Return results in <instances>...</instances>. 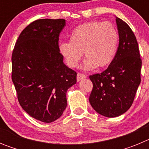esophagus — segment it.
Here are the masks:
<instances>
[{"label":"esophagus","mask_w":149,"mask_h":149,"mask_svg":"<svg viewBox=\"0 0 149 149\" xmlns=\"http://www.w3.org/2000/svg\"><path fill=\"white\" fill-rule=\"evenodd\" d=\"M86 74H82V73H77V81H81V80H82V79H84V78H86Z\"/></svg>","instance_id":"34e87169"}]
</instances>
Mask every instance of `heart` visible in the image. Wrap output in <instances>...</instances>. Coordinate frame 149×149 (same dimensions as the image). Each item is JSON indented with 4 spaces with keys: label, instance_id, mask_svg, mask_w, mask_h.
I'll return each instance as SVG.
<instances>
[{
    "label": "heart",
    "instance_id": "b5f03b06",
    "mask_svg": "<svg viewBox=\"0 0 149 149\" xmlns=\"http://www.w3.org/2000/svg\"><path fill=\"white\" fill-rule=\"evenodd\" d=\"M119 33L110 22L94 21L77 26L69 36L68 42L60 45V53L66 64L74 68L84 54V68H104L113 62L116 55Z\"/></svg>",
    "mask_w": 149,
    "mask_h": 149
}]
</instances>
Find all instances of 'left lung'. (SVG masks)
Listing matches in <instances>:
<instances>
[{"label": "left lung", "mask_w": 149, "mask_h": 149, "mask_svg": "<svg viewBox=\"0 0 149 149\" xmlns=\"http://www.w3.org/2000/svg\"><path fill=\"white\" fill-rule=\"evenodd\" d=\"M119 44L116 55L106 70L89 76L93 87L89 103L98 113L116 117L134 102L141 77L142 60L134 32L127 24L116 18Z\"/></svg>", "instance_id": "obj_1"}]
</instances>
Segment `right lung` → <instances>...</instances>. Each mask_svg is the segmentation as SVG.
<instances>
[{
	"instance_id": "add662e5",
	"label": "right lung",
	"mask_w": 149,
	"mask_h": 149,
	"mask_svg": "<svg viewBox=\"0 0 149 149\" xmlns=\"http://www.w3.org/2000/svg\"><path fill=\"white\" fill-rule=\"evenodd\" d=\"M65 19H38L18 36L12 54V80L18 102L34 119L50 123L66 107L77 73L63 63L59 36Z\"/></svg>"
}]
</instances>
